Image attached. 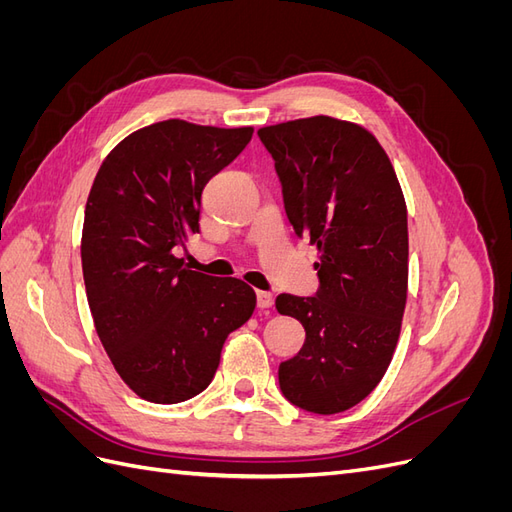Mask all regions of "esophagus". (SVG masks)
<instances>
[{
  "label": "esophagus",
  "instance_id": "1",
  "mask_svg": "<svg viewBox=\"0 0 512 512\" xmlns=\"http://www.w3.org/2000/svg\"><path fill=\"white\" fill-rule=\"evenodd\" d=\"M256 299H258V307H260V309H269V307L273 305V294H271V292H262V290H260V292L256 294Z\"/></svg>",
  "mask_w": 512,
  "mask_h": 512
}]
</instances>
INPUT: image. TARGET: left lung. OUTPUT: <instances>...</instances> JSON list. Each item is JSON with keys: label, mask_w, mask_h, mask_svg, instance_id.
Here are the masks:
<instances>
[{"label": "left lung", "mask_w": 512, "mask_h": 512, "mask_svg": "<svg viewBox=\"0 0 512 512\" xmlns=\"http://www.w3.org/2000/svg\"><path fill=\"white\" fill-rule=\"evenodd\" d=\"M284 209L318 247L316 297L280 294L305 344L280 365L290 404L337 414L363 401L389 369L408 297V211L376 136L327 115L260 128Z\"/></svg>", "instance_id": "obj_1"}]
</instances>
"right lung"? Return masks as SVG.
I'll list each match as a JSON object with an SVG mask.
<instances>
[{
    "instance_id": "right-lung-1",
    "label": "right lung",
    "mask_w": 512,
    "mask_h": 512,
    "mask_svg": "<svg viewBox=\"0 0 512 512\" xmlns=\"http://www.w3.org/2000/svg\"><path fill=\"white\" fill-rule=\"evenodd\" d=\"M252 134L151 123L108 153L91 185L81 239L89 309L121 380L153 404L203 393L226 337L254 314L245 282L190 271L175 256L200 228L205 185Z\"/></svg>"
}]
</instances>
